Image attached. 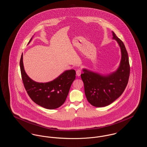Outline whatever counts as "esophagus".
<instances>
[{
	"mask_svg": "<svg viewBox=\"0 0 147 147\" xmlns=\"http://www.w3.org/2000/svg\"><path fill=\"white\" fill-rule=\"evenodd\" d=\"M76 75L78 76H80V75H81V73H82V71L80 69H78L77 71H76Z\"/></svg>",
	"mask_w": 147,
	"mask_h": 147,
	"instance_id": "obj_1",
	"label": "esophagus"
}]
</instances>
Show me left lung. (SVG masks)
<instances>
[{
	"instance_id": "obj_1",
	"label": "left lung",
	"mask_w": 147,
	"mask_h": 147,
	"mask_svg": "<svg viewBox=\"0 0 147 147\" xmlns=\"http://www.w3.org/2000/svg\"><path fill=\"white\" fill-rule=\"evenodd\" d=\"M112 34V39L117 42L121 52L118 68L106 74L83 68L81 74L86 99L95 107H104L113 103L123 93L128 82L130 67L127 51L123 42L113 32Z\"/></svg>"
}]
</instances>
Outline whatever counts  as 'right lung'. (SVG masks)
<instances>
[{
    "mask_svg": "<svg viewBox=\"0 0 147 147\" xmlns=\"http://www.w3.org/2000/svg\"><path fill=\"white\" fill-rule=\"evenodd\" d=\"M31 38L28 45L31 42ZM21 77L24 87L30 98L37 105L47 109L59 107L65 102L72 83L76 78L74 69L66 70L52 81L39 83L26 74L23 64V54L20 62Z\"/></svg>",
    "mask_w": 147,
    "mask_h": 147,
    "instance_id": "obj_1",
    "label": "right lung"
}]
</instances>
